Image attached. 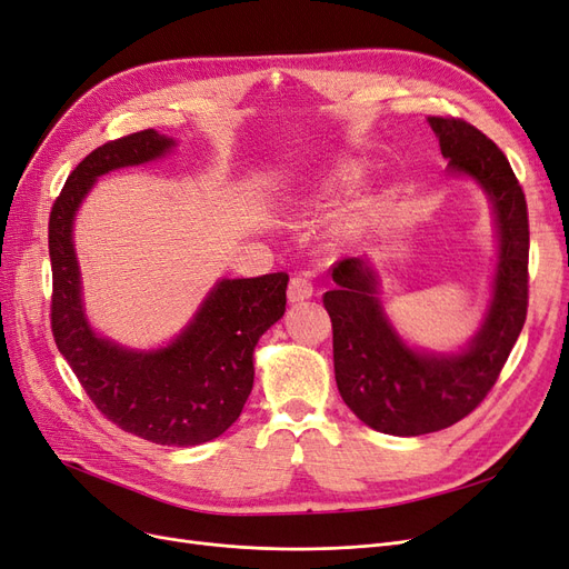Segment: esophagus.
<instances>
[{
  "mask_svg": "<svg viewBox=\"0 0 569 569\" xmlns=\"http://www.w3.org/2000/svg\"><path fill=\"white\" fill-rule=\"evenodd\" d=\"M287 297L291 303H299L312 297V282L306 276H293L289 280V289H287Z\"/></svg>",
  "mask_w": 569,
  "mask_h": 569,
  "instance_id": "34e87169",
  "label": "esophagus"
}]
</instances>
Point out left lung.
Masks as SVG:
<instances>
[{
    "label": "left lung",
    "instance_id": "8db88e82",
    "mask_svg": "<svg viewBox=\"0 0 569 569\" xmlns=\"http://www.w3.org/2000/svg\"><path fill=\"white\" fill-rule=\"evenodd\" d=\"M449 169L468 173L492 198L499 226L495 299L471 348L461 356L409 350L383 318L365 259L331 266L339 284L322 303L335 331V375L343 402L388 436L436 433L487 398L520 337L530 303V219L522 186L495 141L461 117H428Z\"/></svg>",
    "mask_w": 569,
    "mask_h": 569
}]
</instances>
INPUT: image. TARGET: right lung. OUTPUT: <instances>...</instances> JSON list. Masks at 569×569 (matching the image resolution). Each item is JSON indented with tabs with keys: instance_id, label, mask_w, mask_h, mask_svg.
I'll list each match as a JSON object with an SVG mask.
<instances>
[{
	"instance_id": "add662e5",
	"label": "right lung",
	"mask_w": 569,
	"mask_h": 569,
	"mask_svg": "<svg viewBox=\"0 0 569 569\" xmlns=\"http://www.w3.org/2000/svg\"><path fill=\"white\" fill-rule=\"evenodd\" d=\"M173 146L143 129L91 150L72 169L49 217L53 341L101 415L158 445H202L238 421L253 386V348L284 316L287 272L223 280L171 346L133 352L98 339L80 299L72 217L101 173L160 158Z\"/></svg>"
}]
</instances>
